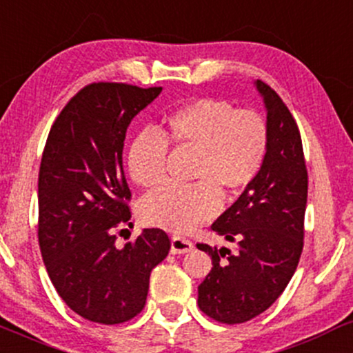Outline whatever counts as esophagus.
Here are the masks:
<instances>
[{
    "mask_svg": "<svg viewBox=\"0 0 353 353\" xmlns=\"http://www.w3.org/2000/svg\"><path fill=\"white\" fill-rule=\"evenodd\" d=\"M195 248V243L192 240L185 239V236H172V253L173 255H180V253H190Z\"/></svg>",
    "mask_w": 353,
    "mask_h": 353,
    "instance_id": "34e87169",
    "label": "esophagus"
}]
</instances>
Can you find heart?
<instances>
[{"label": "heart", "instance_id": "b5f03b06", "mask_svg": "<svg viewBox=\"0 0 353 353\" xmlns=\"http://www.w3.org/2000/svg\"><path fill=\"white\" fill-rule=\"evenodd\" d=\"M268 125L252 108L219 98H193L161 114L157 132L143 130L126 153L132 180L145 188L165 181L168 146L193 150L192 185H165L140 201L150 227L190 232L219 212L221 192L236 195L262 172L268 153Z\"/></svg>", "mask_w": 353, "mask_h": 353}]
</instances>
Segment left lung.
Returning a JSON list of instances; mask_svg holds the SVG:
<instances>
[{"label":"left lung","mask_w":353,"mask_h":353,"mask_svg":"<svg viewBox=\"0 0 353 353\" xmlns=\"http://www.w3.org/2000/svg\"><path fill=\"white\" fill-rule=\"evenodd\" d=\"M267 108L268 153L262 172L212 225L235 250L196 243L213 268L198 285V307L227 325L255 319L282 295L303 250L308 173L302 138L276 91L256 80Z\"/></svg>","instance_id":"1"}]
</instances>
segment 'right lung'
<instances>
[{
	"label": "right lung",
	"mask_w": 353,
	"mask_h": 353,
	"mask_svg": "<svg viewBox=\"0 0 353 353\" xmlns=\"http://www.w3.org/2000/svg\"><path fill=\"white\" fill-rule=\"evenodd\" d=\"M160 93L161 86L86 85L58 114L43 150L39 250L63 302L90 322L117 325L140 314L150 273L172 247L160 228L117 247L118 230L132 227L121 160L126 128Z\"/></svg>",
	"instance_id": "obj_1"
}]
</instances>
